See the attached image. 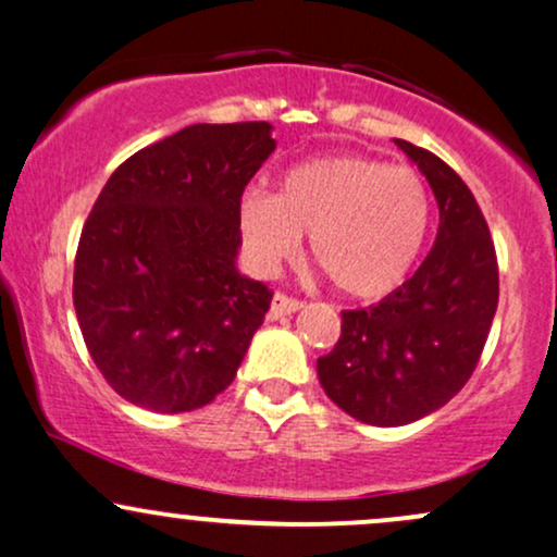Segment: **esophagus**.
<instances>
[{"mask_svg":"<svg viewBox=\"0 0 557 557\" xmlns=\"http://www.w3.org/2000/svg\"><path fill=\"white\" fill-rule=\"evenodd\" d=\"M300 300L293 298V296H285V293H274L272 298V309H270V317L277 319V317H285V314H293V311L300 309Z\"/></svg>","mask_w":557,"mask_h":557,"instance_id":"esophagus-1","label":"esophagus"}]
</instances>
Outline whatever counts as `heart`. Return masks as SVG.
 I'll return each instance as SVG.
<instances>
[{"label":"heart","instance_id":"heart-1","mask_svg":"<svg viewBox=\"0 0 557 557\" xmlns=\"http://www.w3.org/2000/svg\"><path fill=\"white\" fill-rule=\"evenodd\" d=\"M430 216L417 170L359 154L306 159L285 172L277 196L251 188L238 207L243 246L261 272L296 257L311 233L319 270L354 298H380L406 280Z\"/></svg>","mask_w":557,"mask_h":557}]
</instances>
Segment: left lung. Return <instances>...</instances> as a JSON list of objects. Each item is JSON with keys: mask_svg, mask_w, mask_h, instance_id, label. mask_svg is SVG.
<instances>
[{"mask_svg": "<svg viewBox=\"0 0 557 557\" xmlns=\"http://www.w3.org/2000/svg\"><path fill=\"white\" fill-rule=\"evenodd\" d=\"M395 144L432 185L437 240L398 290L343 311L335 348L317 359L327 398L374 426L411 424L469 382L500 296L495 243L469 185L432 151L400 138Z\"/></svg>", "mask_w": 557, "mask_h": 557, "instance_id": "1", "label": "left lung"}]
</instances>
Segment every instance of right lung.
<instances>
[{
  "instance_id": "right-lung-1",
  "label": "right lung",
  "mask_w": 557,
  "mask_h": 557,
  "mask_svg": "<svg viewBox=\"0 0 557 557\" xmlns=\"http://www.w3.org/2000/svg\"><path fill=\"white\" fill-rule=\"evenodd\" d=\"M270 123L188 125L125 159L83 225L73 304L114 393L157 413L235 380L272 290L235 270L240 196L274 151Z\"/></svg>"
}]
</instances>
